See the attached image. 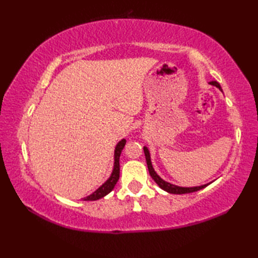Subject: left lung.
<instances>
[{
	"instance_id": "1",
	"label": "left lung",
	"mask_w": 258,
	"mask_h": 258,
	"mask_svg": "<svg viewBox=\"0 0 258 258\" xmlns=\"http://www.w3.org/2000/svg\"><path fill=\"white\" fill-rule=\"evenodd\" d=\"M211 85L216 86L217 89H220L222 91L221 85L217 83L216 81H212L210 82ZM144 154H145V158H146V163H147V167H149V172L150 175L152 176V178L155 180V183L160 186L162 189H164L165 191H168L171 194H187V193H193V191H197L202 188L206 187L207 185H210L211 183L205 184V185H201V186H195V187H182V186H176L173 185L171 183H167L165 180L162 179L158 175L156 174V172L154 171V168L152 166V162H151V156H150V151L147 149L146 146H144Z\"/></svg>"
}]
</instances>
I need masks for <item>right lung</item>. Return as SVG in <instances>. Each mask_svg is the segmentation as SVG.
<instances>
[{
  "instance_id": "add662e5",
  "label": "right lung",
  "mask_w": 258,
  "mask_h": 258,
  "mask_svg": "<svg viewBox=\"0 0 258 258\" xmlns=\"http://www.w3.org/2000/svg\"><path fill=\"white\" fill-rule=\"evenodd\" d=\"M126 144V141L123 139L122 141H119L116 147H115V151H114V167H113V171L111 176L106 180L105 183H104L102 186H100L94 193L86 196L85 199H83L84 201H96V200H100L102 197H104L105 195H107L109 191H112V189L114 188V186L116 185L117 180L119 178V156H120V153H122L124 146Z\"/></svg>"
}]
</instances>
